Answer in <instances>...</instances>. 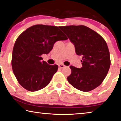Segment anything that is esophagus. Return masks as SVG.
<instances>
[{
  "label": "esophagus",
  "mask_w": 121,
  "mask_h": 121,
  "mask_svg": "<svg viewBox=\"0 0 121 121\" xmlns=\"http://www.w3.org/2000/svg\"><path fill=\"white\" fill-rule=\"evenodd\" d=\"M65 67V65H62V64H60V65H59V68H60V69H62V68H64Z\"/></svg>",
  "instance_id": "34e87169"
}]
</instances>
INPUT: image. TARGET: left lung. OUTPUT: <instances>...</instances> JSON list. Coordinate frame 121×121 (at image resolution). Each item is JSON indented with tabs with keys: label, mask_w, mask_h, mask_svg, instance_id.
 I'll use <instances>...</instances> for the list:
<instances>
[{
	"label": "left lung",
	"mask_w": 121,
	"mask_h": 121,
	"mask_svg": "<svg viewBox=\"0 0 121 121\" xmlns=\"http://www.w3.org/2000/svg\"><path fill=\"white\" fill-rule=\"evenodd\" d=\"M73 43L76 54L82 56V67L71 65L67 77L72 86L82 91H89L102 83L111 65L110 54L105 39L97 32L84 25L60 26Z\"/></svg>",
	"instance_id": "obj_1"
}]
</instances>
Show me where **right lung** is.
Segmentation results:
<instances>
[{"label": "right lung", "instance_id": "obj_1", "mask_svg": "<svg viewBox=\"0 0 121 121\" xmlns=\"http://www.w3.org/2000/svg\"><path fill=\"white\" fill-rule=\"evenodd\" d=\"M59 27L35 25L28 28L16 39L13 48L12 66L17 81L30 91L44 88L57 71L58 65L42 61L56 41L67 39Z\"/></svg>", "mask_w": 121, "mask_h": 121}]
</instances>
